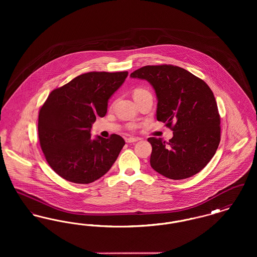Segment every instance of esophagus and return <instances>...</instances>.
Instances as JSON below:
<instances>
[{"instance_id": "34e87169", "label": "esophagus", "mask_w": 257, "mask_h": 257, "mask_svg": "<svg viewBox=\"0 0 257 257\" xmlns=\"http://www.w3.org/2000/svg\"><path fill=\"white\" fill-rule=\"evenodd\" d=\"M140 139H138V138H126L125 139V141H126V143H128V144H131V143H136V142H138Z\"/></svg>"}]
</instances>
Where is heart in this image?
<instances>
[{"mask_svg": "<svg viewBox=\"0 0 257 257\" xmlns=\"http://www.w3.org/2000/svg\"><path fill=\"white\" fill-rule=\"evenodd\" d=\"M147 93H149V92L145 88H136L134 90V93H133V96H134V99H137V98L141 97V96L147 94Z\"/></svg>", "mask_w": 257, "mask_h": 257, "instance_id": "b5f03b06", "label": "heart"}]
</instances>
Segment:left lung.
I'll list each match as a JSON object with an SVG mask.
<instances>
[{"label": "left lung", "instance_id": "left-lung-1", "mask_svg": "<svg viewBox=\"0 0 257 257\" xmlns=\"http://www.w3.org/2000/svg\"><path fill=\"white\" fill-rule=\"evenodd\" d=\"M153 86L157 120L173 131L169 143L149 138L150 165L163 176L180 180L201 171L215 155L220 141V118L207 84L174 65H147L130 75Z\"/></svg>", "mask_w": 257, "mask_h": 257}]
</instances>
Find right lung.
I'll list each match as a JSON object with an SVG mask.
<instances>
[{
	"label": "right lung",
	"instance_id": "add662e5",
	"mask_svg": "<svg viewBox=\"0 0 257 257\" xmlns=\"http://www.w3.org/2000/svg\"><path fill=\"white\" fill-rule=\"evenodd\" d=\"M127 71L88 72L54 89L38 114V138L46 161L63 179L88 184L107 173L125 145L122 138L90 137L96 116L107 113L108 101Z\"/></svg>",
	"mask_w": 257,
	"mask_h": 257
}]
</instances>
